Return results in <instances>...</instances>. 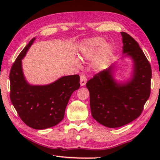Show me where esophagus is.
Instances as JSON below:
<instances>
[{"mask_svg":"<svg viewBox=\"0 0 160 160\" xmlns=\"http://www.w3.org/2000/svg\"><path fill=\"white\" fill-rule=\"evenodd\" d=\"M87 82V78L85 75L84 74L80 75V85L81 86L85 85Z\"/></svg>","mask_w":160,"mask_h":160,"instance_id":"esophagus-1","label":"esophagus"}]
</instances>
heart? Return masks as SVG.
Instances as JSON below:
<instances>
[{"instance_id":"heart-1","label":"heart","mask_w":160,"mask_h":160,"mask_svg":"<svg viewBox=\"0 0 160 160\" xmlns=\"http://www.w3.org/2000/svg\"><path fill=\"white\" fill-rule=\"evenodd\" d=\"M104 42V39L103 38L94 37V38L85 40L80 49V58L83 60H91L93 58V67L98 70L102 69L105 66L107 58L109 56L111 51V46L108 43L103 44L102 43ZM102 43V45H101ZM98 47L99 48V49L98 48ZM98 48V50L97 52ZM76 62L78 65L80 64L78 60L76 61Z\"/></svg>"}]
</instances>
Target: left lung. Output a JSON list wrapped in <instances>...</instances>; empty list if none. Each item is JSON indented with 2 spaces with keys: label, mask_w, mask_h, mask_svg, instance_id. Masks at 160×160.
<instances>
[{
  "label": "left lung",
  "mask_w": 160,
  "mask_h": 160,
  "mask_svg": "<svg viewBox=\"0 0 160 160\" xmlns=\"http://www.w3.org/2000/svg\"><path fill=\"white\" fill-rule=\"evenodd\" d=\"M121 35L123 53H127L134 62L131 80L117 83L112 76L113 66H111L94 75L86 84L93 118L109 128L122 127L138 118L151 93L150 62L134 38L126 32Z\"/></svg>",
  "instance_id": "left-lung-1"
}]
</instances>
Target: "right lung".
Returning <instances> with one entry per match:
<instances>
[{
  "label": "right lung",
  "instance_id": "1",
  "mask_svg": "<svg viewBox=\"0 0 160 160\" xmlns=\"http://www.w3.org/2000/svg\"><path fill=\"white\" fill-rule=\"evenodd\" d=\"M35 39L30 40L12 64L9 73L10 100L24 123L40 130L62 120L71 94L80 84L77 74L63 76L48 85L32 86L27 82L22 59Z\"/></svg>",
  "mask_w": 160,
  "mask_h": 160
}]
</instances>
